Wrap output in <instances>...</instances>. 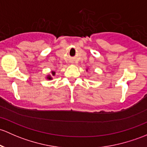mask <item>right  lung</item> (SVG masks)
Listing matches in <instances>:
<instances>
[{
	"label": "right lung",
	"mask_w": 147,
	"mask_h": 147,
	"mask_svg": "<svg viewBox=\"0 0 147 147\" xmlns=\"http://www.w3.org/2000/svg\"><path fill=\"white\" fill-rule=\"evenodd\" d=\"M52 75H55V72H52ZM47 79H49V80H51V76H48V78H47Z\"/></svg>",
	"instance_id": "1"
}]
</instances>
